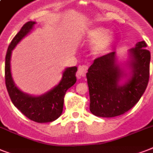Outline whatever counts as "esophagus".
Wrapping results in <instances>:
<instances>
[{
  "instance_id": "34e87169",
  "label": "esophagus",
  "mask_w": 153,
  "mask_h": 153,
  "mask_svg": "<svg viewBox=\"0 0 153 153\" xmlns=\"http://www.w3.org/2000/svg\"><path fill=\"white\" fill-rule=\"evenodd\" d=\"M87 70H88V67H87L86 65H81V66H79V69H78V71H77L76 73L77 78H78V79H81L82 77L86 76Z\"/></svg>"
}]
</instances>
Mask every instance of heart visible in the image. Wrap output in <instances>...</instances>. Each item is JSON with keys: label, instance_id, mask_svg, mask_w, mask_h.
I'll return each mask as SVG.
<instances>
[{"label": "heart", "instance_id": "b5f03b06", "mask_svg": "<svg viewBox=\"0 0 153 153\" xmlns=\"http://www.w3.org/2000/svg\"><path fill=\"white\" fill-rule=\"evenodd\" d=\"M85 36L87 40L92 41L91 51L93 55H99L106 51L114 40V33L102 26L87 30Z\"/></svg>", "mask_w": 153, "mask_h": 153}]
</instances>
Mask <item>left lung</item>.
Listing matches in <instances>:
<instances>
[{"instance_id": "obj_1", "label": "left lung", "mask_w": 153, "mask_h": 153, "mask_svg": "<svg viewBox=\"0 0 153 153\" xmlns=\"http://www.w3.org/2000/svg\"><path fill=\"white\" fill-rule=\"evenodd\" d=\"M145 41L128 51L120 63L115 51L94 61L86 73L90 110L101 117H114L133 108L145 93L149 79L151 54Z\"/></svg>"}]
</instances>
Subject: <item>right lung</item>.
I'll return each mask as SVG.
<instances>
[{"label":"right lung","instance_id":"add662e5","mask_svg":"<svg viewBox=\"0 0 153 153\" xmlns=\"http://www.w3.org/2000/svg\"><path fill=\"white\" fill-rule=\"evenodd\" d=\"M36 24V21L26 23L9 44L5 56V84L12 102L24 115L38 123H46L54 121L62 114L65 93L76 82L75 73L78 68H65L59 82L41 95H31L18 88L11 72L12 52L16 46L33 30Z\"/></svg>","mask_w":153,"mask_h":153}]
</instances>
